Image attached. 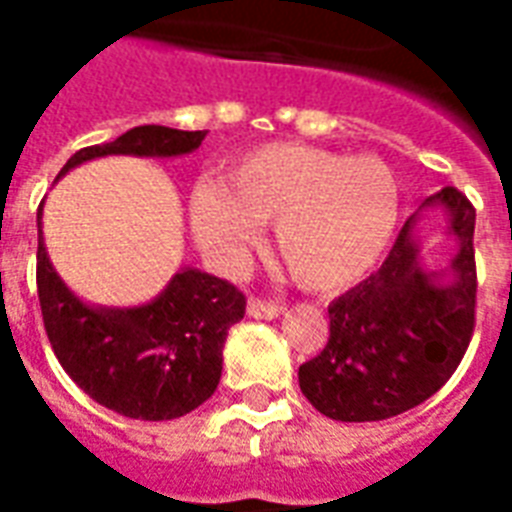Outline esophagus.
<instances>
[{"mask_svg":"<svg viewBox=\"0 0 512 512\" xmlns=\"http://www.w3.org/2000/svg\"><path fill=\"white\" fill-rule=\"evenodd\" d=\"M282 310H285V304H279V301L271 299H260V296H249V301H246V312H249L252 318H263V321L277 318Z\"/></svg>","mask_w":512,"mask_h":512,"instance_id":"34e87169","label":"esophagus"}]
</instances>
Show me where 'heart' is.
<instances>
[{"mask_svg":"<svg viewBox=\"0 0 512 512\" xmlns=\"http://www.w3.org/2000/svg\"><path fill=\"white\" fill-rule=\"evenodd\" d=\"M191 227L224 257L260 241L277 222V255L307 290H340L384 257L400 216L392 169L376 156L310 145H268L227 169V186L200 180L191 191Z\"/></svg>","mask_w":512,"mask_h":512,"instance_id":"1","label":"heart"}]
</instances>
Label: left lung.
<instances>
[{"instance_id": "8db88e82", "label": "left lung", "mask_w": 512, "mask_h": 512, "mask_svg": "<svg viewBox=\"0 0 512 512\" xmlns=\"http://www.w3.org/2000/svg\"><path fill=\"white\" fill-rule=\"evenodd\" d=\"M428 202L452 213L461 249L450 285L417 266L411 219L397 233L384 266L329 304V343L299 367L304 397L340 422H378L436 395L458 370L474 334L477 263L474 205L447 186Z\"/></svg>"}]
</instances>
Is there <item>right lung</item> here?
Instances as JSON below:
<instances>
[{
	"mask_svg": "<svg viewBox=\"0 0 512 512\" xmlns=\"http://www.w3.org/2000/svg\"><path fill=\"white\" fill-rule=\"evenodd\" d=\"M205 131L139 126L115 142L82 147L60 175L98 156H180L200 147ZM38 299L43 326L65 373L95 403L131 419H175L202 406L222 378L227 329L244 318L241 290L186 268L145 307L93 310L71 296L51 268L38 208Z\"/></svg>",
	"mask_w": 512,
	"mask_h": 512,
	"instance_id": "obj_1",
	"label": "right lung"
}]
</instances>
